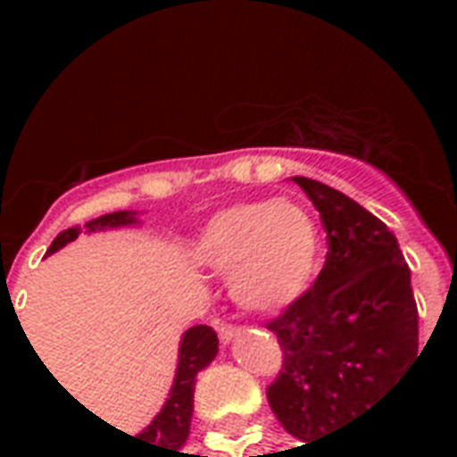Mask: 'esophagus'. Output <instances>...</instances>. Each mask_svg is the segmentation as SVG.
<instances>
[{"label": "esophagus", "mask_w": 457, "mask_h": 457, "mask_svg": "<svg viewBox=\"0 0 457 457\" xmlns=\"http://www.w3.org/2000/svg\"><path fill=\"white\" fill-rule=\"evenodd\" d=\"M239 332H242V329H239L237 325H220V327H218V337H220L222 344H229V341L235 339Z\"/></svg>", "instance_id": "34e87169"}]
</instances>
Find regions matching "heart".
<instances>
[{"label": "heart", "instance_id": "b5f03b06", "mask_svg": "<svg viewBox=\"0 0 457 457\" xmlns=\"http://www.w3.org/2000/svg\"><path fill=\"white\" fill-rule=\"evenodd\" d=\"M192 256L201 268L228 272L237 303L270 312L311 287L320 265V232L296 201H246L206 222Z\"/></svg>", "mask_w": 457, "mask_h": 457}]
</instances>
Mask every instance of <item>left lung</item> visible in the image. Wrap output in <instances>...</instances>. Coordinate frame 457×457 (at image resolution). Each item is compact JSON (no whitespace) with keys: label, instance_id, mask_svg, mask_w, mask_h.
<instances>
[{"label":"left lung","instance_id":"1","mask_svg":"<svg viewBox=\"0 0 457 457\" xmlns=\"http://www.w3.org/2000/svg\"><path fill=\"white\" fill-rule=\"evenodd\" d=\"M294 182L318 208L329 251L315 285L265 325L282 348L268 403L287 432L312 444L370 411L418 358V305L379 218L318 179Z\"/></svg>","mask_w":457,"mask_h":457}]
</instances>
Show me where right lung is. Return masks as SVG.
<instances>
[{
  "label": "right lung",
  "instance_id": "1",
  "mask_svg": "<svg viewBox=\"0 0 457 457\" xmlns=\"http://www.w3.org/2000/svg\"><path fill=\"white\" fill-rule=\"evenodd\" d=\"M135 211H116V213H106L102 218L85 222L87 232H96V229L106 228H123V225H132L137 222ZM82 229L75 228L63 229L56 239L52 242L46 253L59 251L61 246H66L68 242L78 239ZM218 353V334L208 325H196L192 329H187L182 341H179V355H178V372H175V382H172L170 396L165 401L154 422L146 427L145 432L130 439L145 441L149 446L163 451L168 457L179 455V448L185 446L187 436H189V425H192L194 412V384H196V375L201 370L211 365V361Z\"/></svg>",
  "mask_w": 457,
  "mask_h": 457
}]
</instances>
